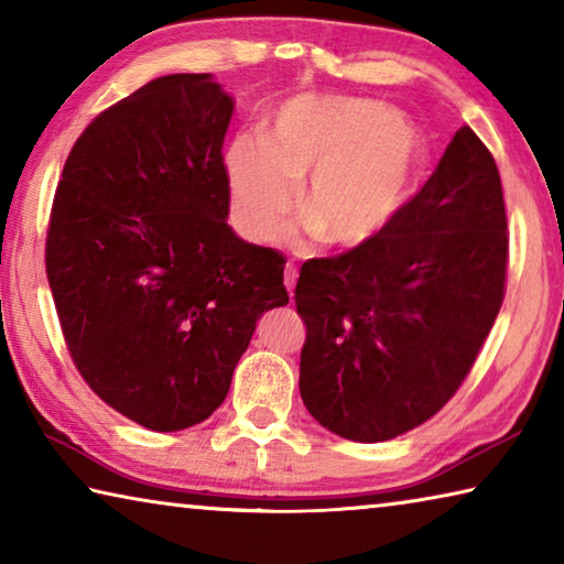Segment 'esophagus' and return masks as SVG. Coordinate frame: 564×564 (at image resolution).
Wrapping results in <instances>:
<instances>
[{"mask_svg": "<svg viewBox=\"0 0 564 564\" xmlns=\"http://www.w3.org/2000/svg\"><path fill=\"white\" fill-rule=\"evenodd\" d=\"M295 279H299V273H295V265L289 263V265H285V273H283V283H285V289H289L291 295H293V289H295Z\"/></svg>", "mask_w": 564, "mask_h": 564, "instance_id": "esophagus-1", "label": "esophagus"}]
</instances>
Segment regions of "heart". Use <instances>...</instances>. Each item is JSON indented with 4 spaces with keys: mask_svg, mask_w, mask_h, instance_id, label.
<instances>
[{
    "mask_svg": "<svg viewBox=\"0 0 564 564\" xmlns=\"http://www.w3.org/2000/svg\"><path fill=\"white\" fill-rule=\"evenodd\" d=\"M425 169L413 121L378 101L295 97L273 113L265 137L238 133L224 174L238 231L265 241L299 196L323 243L343 251L378 241L403 214Z\"/></svg>",
    "mask_w": 564,
    "mask_h": 564,
    "instance_id": "obj_1",
    "label": "heart"
}]
</instances>
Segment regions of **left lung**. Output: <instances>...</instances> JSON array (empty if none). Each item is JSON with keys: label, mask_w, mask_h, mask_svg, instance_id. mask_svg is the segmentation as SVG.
I'll return each instance as SVG.
<instances>
[{"label": "left lung", "mask_w": 564, "mask_h": 564, "mask_svg": "<svg viewBox=\"0 0 564 564\" xmlns=\"http://www.w3.org/2000/svg\"><path fill=\"white\" fill-rule=\"evenodd\" d=\"M508 216L495 159L470 127L388 231L301 265V398L346 441L380 443L433 417L498 318Z\"/></svg>", "instance_id": "8db88e82"}]
</instances>
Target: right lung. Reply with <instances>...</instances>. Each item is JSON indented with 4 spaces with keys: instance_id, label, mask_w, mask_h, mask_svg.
Returning <instances> with one entry per match:
<instances>
[{
    "instance_id": "obj_1",
    "label": "right lung",
    "mask_w": 564,
    "mask_h": 564,
    "mask_svg": "<svg viewBox=\"0 0 564 564\" xmlns=\"http://www.w3.org/2000/svg\"><path fill=\"white\" fill-rule=\"evenodd\" d=\"M234 99L212 74L161 76L101 111L66 156L46 279L66 348L104 403L156 433L224 403L285 259L226 224Z\"/></svg>"
}]
</instances>
